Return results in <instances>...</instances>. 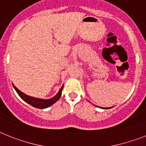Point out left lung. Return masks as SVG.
<instances>
[{
	"label": "left lung",
	"instance_id": "8db88e82",
	"mask_svg": "<svg viewBox=\"0 0 146 146\" xmlns=\"http://www.w3.org/2000/svg\"><path fill=\"white\" fill-rule=\"evenodd\" d=\"M110 108H111V107H110ZM110 108H108V107H107V108H103V109H110Z\"/></svg>",
	"mask_w": 146,
	"mask_h": 146
}]
</instances>
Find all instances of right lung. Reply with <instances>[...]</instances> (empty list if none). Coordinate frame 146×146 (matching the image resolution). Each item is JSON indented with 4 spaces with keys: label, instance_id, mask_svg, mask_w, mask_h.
Instances as JSON below:
<instances>
[{
    "label": "right lung",
    "instance_id": "add662e5",
    "mask_svg": "<svg viewBox=\"0 0 146 146\" xmlns=\"http://www.w3.org/2000/svg\"><path fill=\"white\" fill-rule=\"evenodd\" d=\"M13 87L15 88V90H16V92H17V94L19 95L21 98L24 101H26V103H28L29 104L31 105L34 107H36L38 109H45L48 108L50 106H51L52 104H54V103H56L58 100L60 98L61 95H62V89L64 85L62 86V87L59 90V92L54 97L51 98L50 99H41V98H34L31 97V96H27V95L24 94L23 92H22L21 91H20L17 87H15L13 84Z\"/></svg>",
    "mask_w": 146,
    "mask_h": 146
}]
</instances>
